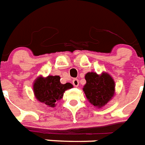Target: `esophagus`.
I'll return each instance as SVG.
<instances>
[{
  "mask_svg": "<svg viewBox=\"0 0 145 145\" xmlns=\"http://www.w3.org/2000/svg\"><path fill=\"white\" fill-rule=\"evenodd\" d=\"M78 84H79V82H78V80L77 78H74L72 80V84H73L75 87H78Z\"/></svg>",
  "mask_w": 145,
  "mask_h": 145,
  "instance_id": "obj_1",
  "label": "esophagus"
}]
</instances>
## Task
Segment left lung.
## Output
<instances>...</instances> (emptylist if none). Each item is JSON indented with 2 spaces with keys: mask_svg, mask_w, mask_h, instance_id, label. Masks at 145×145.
Listing matches in <instances>:
<instances>
[{
  "mask_svg": "<svg viewBox=\"0 0 145 145\" xmlns=\"http://www.w3.org/2000/svg\"><path fill=\"white\" fill-rule=\"evenodd\" d=\"M86 84L83 91L91 104L100 108L112 99L114 93V82L107 73L101 76L95 72H88L85 75Z\"/></svg>",
  "mask_w": 145,
  "mask_h": 145,
  "instance_id": "obj_1",
  "label": "left lung"
}]
</instances>
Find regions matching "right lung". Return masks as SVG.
Returning <instances> with one entry per match:
<instances>
[{"label":"right lung","mask_w":145,"mask_h":145,"mask_svg":"<svg viewBox=\"0 0 145 145\" xmlns=\"http://www.w3.org/2000/svg\"><path fill=\"white\" fill-rule=\"evenodd\" d=\"M59 76H48L46 78L39 77L33 84V91L36 98L41 103L50 107H54L55 103L63 97L66 90L72 88V84L60 82Z\"/></svg>","instance_id":"1"}]
</instances>
